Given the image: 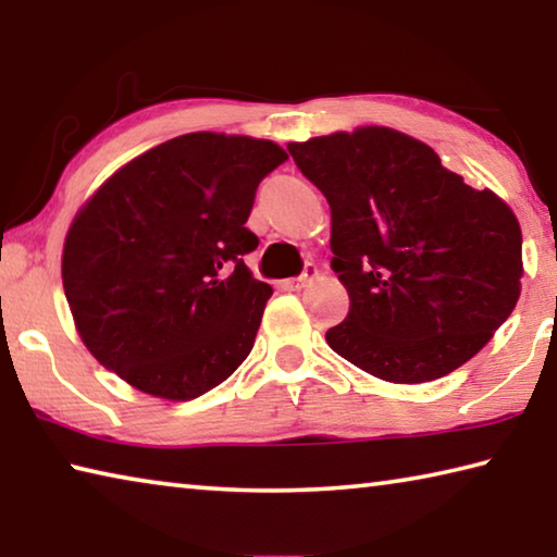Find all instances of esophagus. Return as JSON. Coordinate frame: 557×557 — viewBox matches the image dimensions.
<instances>
[{
	"label": "esophagus",
	"instance_id": "1",
	"mask_svg": "<svg viewBox=\"0 0 557 557\" xmlns=\"http://www.w3.org/2000/svg\"><path fill=\"white\" fill-rule=\"evenodd\" d=\"M317 277V268L314 265H309L305 272H301L299 277H292V280H282V289H289V292H295V289H301V287H307L309 282H312Z\"/></svg>",
	"mask_w": 557,
	"mask_h": 557
}]
</instances>
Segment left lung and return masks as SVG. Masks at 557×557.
Returning <instances> with one entry per match:
<instances>
[{
	"label": "left lung",
	"instance_id": "obj_1",
	"mask_svg": "<svg viewBox=\"0 0 557 557\" xmlns=\"http://www.w3.org/2000/svg\"><path fill=\"white\" fill-rule=\"evenodd\" d=\"M332 209L351 307L326 344L388 383H428L488 344L521 297V225L494 191L391 127L287 145Z\"/></svg>",
	"mask_w": 557,
	"mask_h": 557
}]
</instances>
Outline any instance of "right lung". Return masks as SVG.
I'll return each mask as SVG.
<instances>
[{
  "mask_svg": "<svg viewBox=\"0 0 557 557\" xmlns=\"http://www.w3.org/2000/svg\"><path fill=\"white\" fill-rule=\"evenodd\" d=\"M270 139L191 132L117 169L75 215L61 275L88 351L132 388L194 400L248 358L272 295L243 262Z\"/></svg>",
  "mask_w": 557,
  "mask_h": 557,
  "instance_id": "obj_1",
  "label": "right lung"
}]
</instances>
